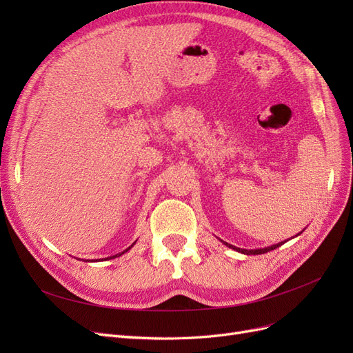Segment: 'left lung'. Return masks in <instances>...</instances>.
Here are the masks:
<instances>
[{
  "label": "left lung",
  "mask_w": 353,
  "mask_h": 353,
  "mask_svg": "<svg viewBox=\"0 0 353 353\" xmlns=\"http://www.w3.org/2000/svg\"><path fill=\"white\" fill-rule=\"evenodd\" d=\"M302 232V231H301ZM299 232V234H301ZM297 234V236H299ZM222 241V240H221ZM287 241V240H285ZM285 241H281V243H276V244H272V245H268V248H263V249H252V250H248V249H240V248H236V245H232V244H228V243H225V241H222L223 244L225 245H228V248H231V249H234L236 252H240V253H243V254H262V253H266V252H271V250H274V249H276V248H280V245H283Z\"/></svg>",
  "instance_id": "obj_1"
}]
</instances>
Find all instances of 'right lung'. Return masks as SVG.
Segmentation results:
<instances>
[{"mask_svg":"<svg viewBox=\"0 0 353 353\" xmlns=\"http://www.w3.org/2000/svg\"><path fill=\"white\" fill-rule=\"evenodd\" d=\"M134 244H135V243H132V245H134ZM132 245H130V248H128V249H125V250H123L122 253H117V254H114V256H110V258H105L104 261H108V259H114V258H117V256H121V254H123L125 252H128V250H130V249L132 248Z\"/></svg>","mask_w":353,"mask_h":353,"instance_id":"add662e5","label":"right lung"}]
</instances>
